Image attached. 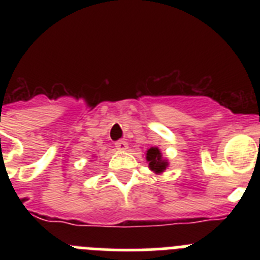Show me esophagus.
<instances>
[{
  "instance_id": "34e87169",
  "label": "esophagus",
  "mask_w": 260,
  "mask_h": 260,
  "mask_svg": "<svg viewBox=\"0 0 260 260\" xmlns=\"http://www.w3.org/2000/svg\"><path fill=\"white\" fill-rule=\"evenodd\" d=\"M116 148H117V150H118V151H121V152H125V151L128 148L127 142H125V141H118V142H116Z\"/></svg>"
}]
</instances>
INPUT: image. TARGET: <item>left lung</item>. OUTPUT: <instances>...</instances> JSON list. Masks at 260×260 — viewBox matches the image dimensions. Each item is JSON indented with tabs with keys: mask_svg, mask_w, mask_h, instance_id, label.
Listing matches in <instances>:
<instances>
[{
	"mask_svg": "<svg viewBox=\"0 0 260 260\" xmlns=\"http://www.w3.org/2000/svg\"><path fill=\"white\" fill-rule=\"evenodd\" d=\"M146 160L148 162V168L156 174H161L169 165L168 158L162 156L161 151L158 150V147H151L146 151Z\"/></svg>",
	"mask_w": 260,
	"mask_h": 260,
	"instance_id": "8db88e82",
	"label": "left lung"
}]
</instances>
